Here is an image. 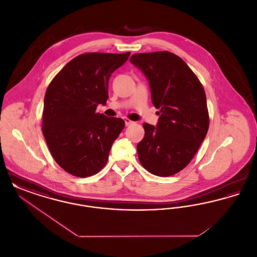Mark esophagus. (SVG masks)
Returning <instances> with one entry per match:
<instances>
[{
  "label": "esophagus",
  "instance_id": "esophagus-1",
  "mask_svg": "<svg viewBox=\"0 0 257 257\" xmlns=\"http://www.w3.org/2000/svg\"><path fill=\"white\" fill-rule=\"evenodd\" d=\"M124 121H125V125H126V126H130V125H132V124L134 123V121L130 120V119H129V118H127V117H125V118H124Z\"/></svg>",
  "mask_w": 257,
  "mask_h": 257
}]
</instances>
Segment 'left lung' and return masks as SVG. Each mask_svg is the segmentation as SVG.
<instances>
[{
	"label": "left lung",
	"mask_w": 257,
	"mask_h": 257,
	"mask_svg": "<svg viewBox=\"0 0 257 257\" xmlns=\"http://www.w3.org/2000/svg\"><path fill=\"white\" fill-rule=\"evenodd\" d=\"M130 61L146 75L152 103L161 114L157 127L143 125L139 159L150 173L171 176L189 165L207 134L204 88L187 63L171 52L134 54Z\"/></svg>",
	"instance_id": "left-lung-1"
}]
</instances>
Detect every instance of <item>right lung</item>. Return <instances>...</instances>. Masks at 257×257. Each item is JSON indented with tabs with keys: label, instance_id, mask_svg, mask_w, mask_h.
Returning <instances> with one entry per match:
<instances>
[{
	"label": "right lung",
	"instance_id": "1",
	"mask_svg": "<svg viewBox=\"0 0 257 257\" xmlns=\"http://www.w3.org/2000/svg\"><path fill=\"white\" fill-rule=\"evenodd\" d=\"M124 54L86 53L57 74L46 89L42 132L52 157L77 177L92 176L107 164L125 122L96 112L107 102L111 73L128 60Z\"/></svg>",
	"mask_w": 257,
	"mask_h": 257
}]
</instances>
